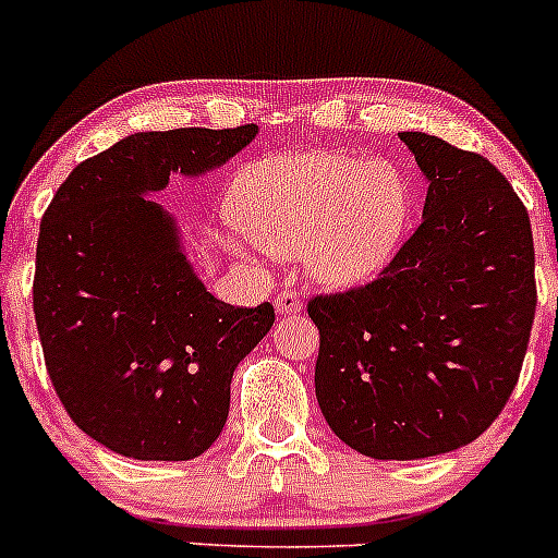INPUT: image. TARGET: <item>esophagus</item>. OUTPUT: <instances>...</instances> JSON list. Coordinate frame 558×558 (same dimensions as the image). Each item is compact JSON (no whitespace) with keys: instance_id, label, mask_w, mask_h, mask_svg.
Instances as JSON below:
<instances>
[{"instance_id":"1","label":"esophagus","mask_w":558,"mask_h":558,"mask_svg":"<svg viewBox=\"0 0 558 558\" xmlns=\"http://www.w3.org/2000/svg\"><path fill=\"white\" fill-rule=\"evenodd\" d=\"M275 311H278L280 316H294V313H300L302 311L300 291L280 289L278 296H275Z\"/></svg>"}]
</instances>
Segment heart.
I'll use <instances>...</instances> for the list:
<instances>
[{
  "label": "heart",
  "mask_w": 558,
  "mask_h": 558,
  "mask_svg": "<svg viewBox=\"0 0 558 558\" xmlns=\"http://www.w3.org/2000/svg\"><path fill=\"white\" fill-rule=\"evenodd\" d=\"M411 213L405 177L387 160L305 149L258 160L234 187V218L247 240L275 256L302 251L327 286L373 278L398 247Z\"/></svg>",
  "instance_id": "b5f03b06"
}]
</instances>
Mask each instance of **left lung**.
<instances>
[{"label":"left lung","instance_id":"left-lung-1","mask_svg":"<svg viewBox=\"0 0 558 558\" xmlns=\"http://www.w3.org/2000/svg\"><path fill=\"white\" fill-rule=\"evenodd\" d=\"M423 223L371 283L316 294V398L351 450L416 461L469 445L515 389L537 307L529 213L477 153L400 133Z\"/></svg>","mask_w":558,"mask_h":558}]
</instances>
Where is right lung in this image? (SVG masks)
Segmentation results:
<instances>
[{"mask_svg":"<svg viewBox=\"0 0 558 558\" xmlns=\"http://www.w3.org/2000/svg\"><path fill=\"white\" fill-rule=\"evenodd\" d=\"M256 124L135 133L70 171L37 236V335L75 425L135 461H191L229 416L231 376L269 332L275 307L215 300L147 193L174 171L218 169Z\"/></svg>","mask_w":558,"mask_h":558,"instance_id":"right-lung-1","label":"right lung"}]
</instances>
